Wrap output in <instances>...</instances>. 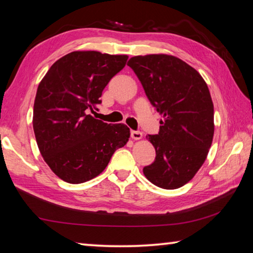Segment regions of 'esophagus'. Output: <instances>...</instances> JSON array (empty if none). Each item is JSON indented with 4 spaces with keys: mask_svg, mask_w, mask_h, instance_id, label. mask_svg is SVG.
I'll return each instance as SVG.
<instances>
[{
    "mask_svg": "<svg viewBox=\"0 0 253 253\" xmlns=\"http://www.w3.org/2000/svg\"><path fill=\"white\" fill-rule=\"evenodd\" d=\"M130 136H131L132 139L138 140V139L142 138L143 134H142V132H140V131H138V130H131V131H130Z\"/></svg>",
    "mask_w": 253,
    "mask_h": 253,
    "instance_id": "34e87169",
    "label": "esophagus"
}]
</instances>
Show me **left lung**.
<instances>
[{
    "mask_svg": "<svg viewBox=\"0 0 253 253\" xmlns=\"http://www.w3.org/2000/svg\"><path fill=\"white\" fill-rule=\"evenodd\" d=\"M162 115L160 131L146 138L156 157L143 169L149 182L174 190L203 165L214 134V108L208 84L194 68L169 54L136 55L127 62Z\"/></svg>",
    "mask_w": 253,
    "mask_h": 253,
    "instance_id": "1",
    "label": "left lung"
}]
</instances>
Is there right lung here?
Masks as SVG:
<instances>
[{
  "label": "right lung",
  "mask_w": 253,
  "mask_h": 253,
  "mask_svg": "<svg viewBox=\"0 0 253 253\" xmlns=\"http://www.w3.org/2000/svg\"><path fill=\"white\" fill-rule=\"evenodd\" d=\"M127 55L74 51L57 60L41 80L33 107V130L49 168L80 184L99 175L130 130L93 118L102 90L126 65Z\"/></svg>",
  "instance_id": "obj_1"
}]
</instances>
